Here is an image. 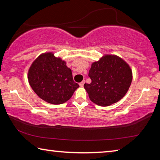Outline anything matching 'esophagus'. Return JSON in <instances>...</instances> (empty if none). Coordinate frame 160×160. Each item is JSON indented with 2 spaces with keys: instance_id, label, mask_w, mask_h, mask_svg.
Returning a JSON list of instances; mask_svg holds the SVG:
<instances>
[{
  "instance_id": "34e87169",
  "label": "esophagus",
  "mask_w": 160,
  "mask_h": 160,
  "mask_svg": "<svg viewBox=\"0 0 160 160\" xmlns=\"http://www.w3.org/2000/svg\"><path fill=\"white\" fill-rule=\"evenodd\" d=\"M85 80H82V82H80V84H79L80 86V87H83V86H84V84H85Z\"/></svg>"
}]
</instances>
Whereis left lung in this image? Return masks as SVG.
Returning <instances> with one entry per match:
<instances>
[{
    "mask_svg": "<svg viewBox=\"0 0 160 160\" xmlns=\"http://www.w3.org/2000/svg\"><path fill=\"white\" fill-rule=\"evenodd\" d=\"M92 82L84 85L90 100L102 107L118 102L127 93L132 79V70L116 55L106 54L92 63L89 71Z\"/></svg>",
    "mask_w": 160,
    "mask_h": 160,
    "instance_id": "left-lung-1",
    "label": "left lung"
}]
</instances>
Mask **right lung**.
<instances>
[{
    "mask_svg": "<svg viewBox=\"0 0 160 160\" xmlns=\"http://www.w3.org/2000/svg\"><path fill=\"white\" fill-rule=\"evenodd\" d=\"M28 81L38 97L52 104H63L79 88L66 62L52 52L42 53L35 59L28 70Z\"/></svg>",
    "mask_w": 160,
    "mask_h": 160,
    "instance_id": "obj_1",
    "label": "right lung"
}]
</instances>
